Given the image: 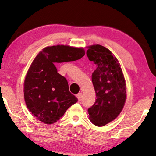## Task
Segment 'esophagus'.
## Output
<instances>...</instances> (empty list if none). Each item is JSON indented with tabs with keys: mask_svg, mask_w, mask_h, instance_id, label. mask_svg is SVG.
Returning <instances> with one entry per match:
<instances>
[{
	"mask_svg": "<svg viewBox=\"0 0 156 156\" xmlns=\"http://www.w3.org/2000/svg\"><path fill=\"white\" fill-rule=\"evenodd\" d=\"M82 93H78L77 94H76V97H77L79 101H81V99H82Z\"/></svg>",
	"mask_w": 156,
	"mask_h": 156,
	"instance_id": "34e87169",
	"label": "esophagus"
}]
</instances>
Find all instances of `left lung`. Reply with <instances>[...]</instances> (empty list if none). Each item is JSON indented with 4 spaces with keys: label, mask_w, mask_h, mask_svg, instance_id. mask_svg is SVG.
Here are the masks:
<instances>
[{
    "label": "left lung",
    "mask_w": 156,
    "mask_h": 156,
    "mask_svg": "<svg viewBox=\"0 0 156 156\" xmlns=\"http://www.w3.org/2000/svg\"><path fill=\"white\" fill-rule=\"evenodd\" d=\"M87 55L97 68L91 75L96 92L95 103L89 108L91 122L97 126H105L119 116L126 99V87L118 59L105 47H88Z\"/></svg>",
    "instance_id": "8db88e82"
}]
</instances>
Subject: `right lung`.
<instances>
[{
	"mask_svg": "<svg viewBox=\"0 0 156 156\" xmlns=\"http://www.w3.org/2000/svg\"><path fill=\"white\" fill-rule=\"evenodd\" d=\"M84 55L83 48L56 45L47 47L36 56L25 79L24 98L27 108L38 120L52 124L78 101L55 65L77 60Z\"/></svg>",
	"mask_w": 156,
	"mask_h": 156,
	"instance_id": "right-lung-1",
	"label": "right lung"
}]
</instances>
